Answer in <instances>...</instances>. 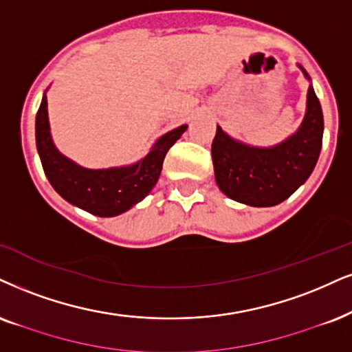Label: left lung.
Here are the masks:
<instances>
[{"label":"left lung","mask_w":352,"mask_h":352,"mask_svg":"<svg viewBox=\"0 0 352 352\" xmlns=\"http://www.w3.org/2000/svg\"><path fill=\"white\" fill-rule=\"evenodd\" d=\"M298 68L310 80L300 65ZM322 142L323 112L310 85L302 125L279 145L269 148L245 145L217 125L212 142L215 181L233 201L253 207L277 206L309 179L318 162Z\"/></svg>","instance_id":"8db88e82"}]
</instances>
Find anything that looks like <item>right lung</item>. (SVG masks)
<instances>
[{"label":"right lung","instance_id":"obj_1","mask_svg":"<svg viewBox=\"0 0 352 352\" xmlns=\"http://www.w3.org/2000/svg\"><path fill=\"white\" fill-rule=\"evenodd\" d=\"M186 129L188 125H181L164 133L145 158L130 166L88 169L55 148L47 114V96L43 94L36 117V143L43 173L65 201L93 215L116 217L148 196L162 173L164 156Z\"/></svg>","mask_w":352,"mask_h":352}]
</instances>
